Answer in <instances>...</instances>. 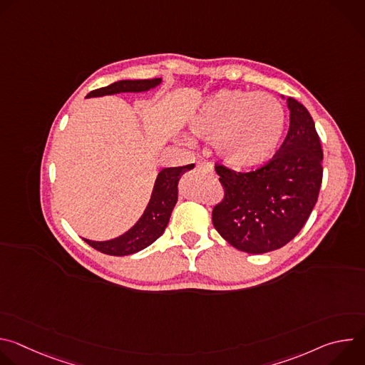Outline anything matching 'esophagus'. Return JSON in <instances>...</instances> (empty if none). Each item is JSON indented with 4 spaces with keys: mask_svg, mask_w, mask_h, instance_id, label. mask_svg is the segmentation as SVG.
I'll use <instances>...</instances> for the list:
<instances>
[{
    "mask_svg": "<svg viewBox=\"0 0 365 365\" xmlns=\"http://www.w3.org/2000/svg\"><path fill=\"white\" fill-rule=\"evenodd\" d=\"M197 169L199 170H203V172H207L214 175V165L211 162H206V160H200L197 162Z\"/></svg>",
    "mask_w": 365,
    "mask_h": 365,
    "instance_id": "34e87169",
    "label": "esophagus"
}]
</instances>
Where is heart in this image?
Listing matches in <instances>:
<instances>
[{
  "label": "heart",
  "mask_w": 365,
  "mask_h": 365,
  "mask_svg": "<svg viewBox=\"0 0 365 365\" xmlns=\"http://www.w3.org/2000/svg\"><path fill=\"white\" fill-rule=\"evenodd\" d=\"M189 124L197 137L212 140L227 166L248 169L267 162L276 151L284 111L267 92L222 89L202 103Z\"/></svg>",
  "instance_id": "heart-1"
}]
</instances>
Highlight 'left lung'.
Wrapping results in <instances>:
<instances>
[{
    "mask_svg": "<svg viewBox=\"0 0 365 365\" xmlns=\"http://www.w3.org/2000/svg\"><path fill=\"white\" fill-rule=\"evenodd\" d=\"M287 135L262 168L235 172L215 163L224 196L212 210V224L240 251L263 254L282 248L306 224L322 183L324 153L309 111L287 98Z\"/></svg>",
    "mask_w": 365,
    "mask_h": 365,
    "instance_id": "1",
    "label": "left lung"
}]
</instances>
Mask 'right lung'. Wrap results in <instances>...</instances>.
<instances>
[{"label": "right lung", "instance_id": "obj_1", "mask_svg": "<svg viewBox=\"0 0 365 365\" xmlns=\"http://www.w3.org/2000/svg\"><path fill=\"white\" fill-rule=\"evenodd\" d=\"M160 78L137 79V81H118L106 88H99L89 92L86 96H102L120 92H143L158 86ZM195 165L182 168L163 169L155 179L150 202L144 214L137 224L118 238L110 241H91L85 240L95 250L108 255H128L148 247L158 240L166 230L173 207L178 202V182L180 176L193 169Z\"/></svg>", "mask_w": 365, "mask_h": 365}]
</instances>
